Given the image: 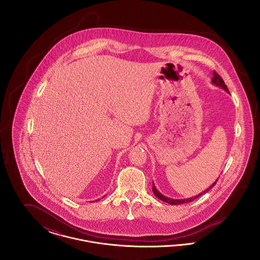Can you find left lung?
<instances>
[{"mask_svg": "<svg viewBox=\"0 0 260 260\" xmlns=\"http://www.w3.org/2000/svg\"><path fill=\"white\" fill-rule=\"evenodd\" d=\"M211 84L212 85H214V86H216V87H221L222 89H224L226 92H228V93H230L229 92V90H228V88L226 87V85H225V83H224V81H223L222 79H221V77L219 76V75L217 74V73H215L214 71H213V73H212V79H211ZM218 180V178L211 184V185L209 187V188H207L205 191H203L202 193H200L198 194L197 196H194V197H191V198H187V199H172L169 198V197H166V196H164L162 194H161L158 190H157V188H156V186L155 184L153 183V189H152V191H153V193H154V195L157 197L158 199H160L161 200L162 202H165V203H168V204H170V205H181V204H185V203H189V202H192V201H194L195 199L198 198L200 196H202L203 194H205V193H207V192H209L210 189L213 187V186L216 184V181Z\"/></svg>", "mask_w": 260, "mask_h": 260, "instance_id": "1", "label": "left lung"}]
</instances>
